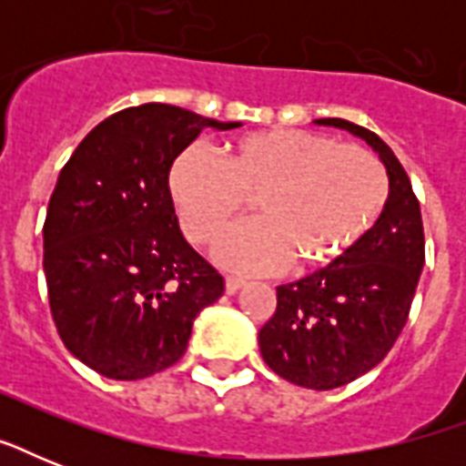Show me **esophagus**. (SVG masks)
Masks as SVG:
<instances>
[{"instance_id": "esophagus-1", "label": "esophagus", "mask_w": 466, "mask_h": 466, "mask_svg": "<svg viewBox=\"0 0 466 466\" xmlns=\"http://www.w3.org/2000/svg\"><path fill=\"white\" fill-rule=\"evenodd\" d=\"M241 288H244V280H241V278H227L225 280V290L229 292V295H234V292L237 290H241Z\"/></svg>"}]
</instances>
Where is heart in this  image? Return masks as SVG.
<instances>
[{
    "label": "heart",
    "instance_id": "1",
    "mask_svg": "<svg viewBox=\"0 0 466 466\" xmlns=\"http://www.w3.org/2000/svg\"><path fill=\"white\" fill-rule=\"evenodd\" d=\"M168 193L190 241L208 244L254 200V219L218 241L215 258L237 273H273L292 261L317 268L353 251L382 218L387 171L375 155L329 135L270 127L219 147L183 149Z\"/></svg>",
    "mask_w": 466,
    "mask_h": 466
}]
</instances>
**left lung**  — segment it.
<instances>
[{"label":"left lung","mask_w":466,"mask_h":466,"mask_svg":"<svg viewBox=\"0 0 466 466\" xmlns=\"http://www.w3.org/2000/svg\"><path fill=\"white\" fill-rule=\"evenodd\" d=\"M340 127L380 155L390 178L382 218L343 258L278 288L276 314L258 331L266 365L307 390H336L384 360L404 329L426 239L419 198L394 152L372 130L343 118H319Z\"/></svg>","instance_id":"left-lung-1"}]
</instances>
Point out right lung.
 <instances>
[{
	"label": "right lung",
	"mask_w": 466,
	"mask_h": 466,
	"mask_svg": "<svg viewBox=\"0 0 466 466\" xmlns=\"http://www.w3.org/2000/svg\"><path fill=\"white\" fill-rule=\"evenodd\" d=\"M239 126L133 106L98 123L57 176L43 225L50 311L69 353L98 375L171 368L200 309L222 298V276L183 239L168 171L203 127Z\"/></svg>",
	"instance_id": "right-lung-1"
}]
</instances>
